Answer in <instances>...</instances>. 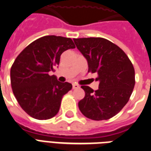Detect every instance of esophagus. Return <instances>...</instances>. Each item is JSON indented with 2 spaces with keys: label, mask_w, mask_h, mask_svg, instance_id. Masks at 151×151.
I'll return each instance as SVG.
<instances>
[{
  "label": "esophagus",
  "mask_w": 151,
  "mask_h": 151,
  "mask_svg": "<svg viewBox=\"0 0 151 151\" xmlns=\"http://www.w3.org/2000/svg\"><path fill=\"white\" fill-rule=\"evenodd\" d=\"M72 85H73V89H78V88H79V85H78V83H73Z\"/></svg>",
  "instance_id": "obj_1"
}]
</instances>
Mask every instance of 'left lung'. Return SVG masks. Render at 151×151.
I'll use <instances>...</instances> for the list:
<instances>
[{
	"instance_id": "8db88e82",
	"label": "left lung",
	"mask_w": 151,
	"mask_h": 151,
	"mask_svg": "<svg viewBox=\"0 0 151 151\" xmlns=\"http://www.w3.org/2000/svg\"><path fill=\"white\" fill-rule=\"evenodd\" d=\"M88 64V72L97 73L99 88L93 91L81 86L85 97L79 101L80 111L93 121L108 120L128 102L135 84L132 63L117 45L102 37L73 39Z\"/></svg>"
}]
</instances>
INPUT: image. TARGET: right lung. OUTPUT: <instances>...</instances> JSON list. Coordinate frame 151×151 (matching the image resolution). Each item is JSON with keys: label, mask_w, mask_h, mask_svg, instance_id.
<instances>
[{"label": "right lung", "mask_w": 151, "mask_h": 151, "mask_svg": "<svg viewBox=\"0 0 151 151\" xmlns=\"http://www.w3.org/2000/svg\"><path fill=\"white\" fill-rule=\"evenodd\" d=\"M75 48L68 37L48 35L33 41L20 53L11 68V83L17 102L37 120L52 118L60 110L62 97L72 84L49 75L64 51Z\"/></svg>", "instance_id": "obj_1"}]
</instances>
